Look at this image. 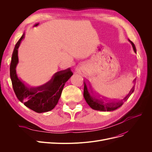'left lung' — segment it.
Wrapping results in <instances>:
<instances>
[{
    "instance_id": "left-lung-1",
    "label": "left lung",
    "mask_w": 152,
    "mask_h": 152,
    "mask_svg": "<svg viewBox=\"0 0 152 152\" xmlns=\"http://www.w3.org/2000/svg\"><path fill=\"white\" fill-rule=\"evenodd\" d=\"M129 42L131 43L133 49L135 52H136V49L134 44L129 40ZM136 78L134 79V82L135 83ZM134 86L132 87V89L130 91L129 93L127 94L126 97H125L123 100H109L105 97L99 95L97 93L95 92L92 88L90 83H89L87 80H84V97L91 108L93 110L103 111H113L120 107L126 100L128 99L130 95L134 92Z\"/></svg>"
}]
</instances>
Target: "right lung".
<instances>
[{
    "mask_svg": "<svg viewBox=\"0 0 152 152\" xmlns=\"http://www.w3.org/2000/svg\"><path fill=\"white\" fill-rule=\"evenodd\" d=\"M23 34L16 44L12 53L10 66V75L12 87L16 96L26 107L36 113H44L52 110L57 104L65 83L73 75L70 68L56 73L46 84L37 87H28L16 73L18 63V49Z\"/></svg>",
    "mask_w": 152,
    "mask_h": 152,
    "instance_id": "1",
    "label": "right lung"
}]
</instances>
